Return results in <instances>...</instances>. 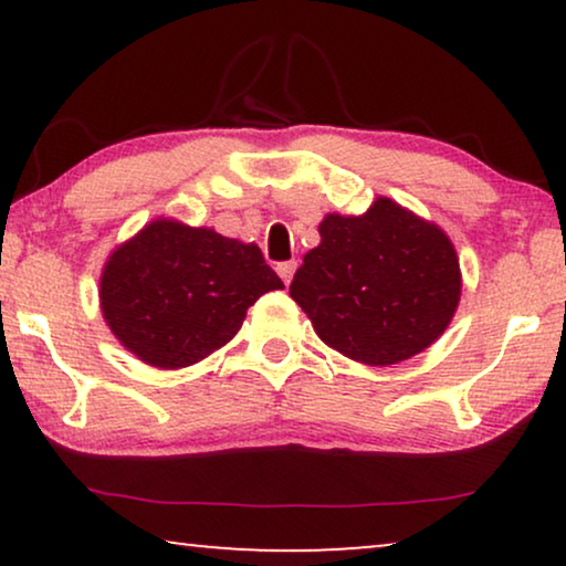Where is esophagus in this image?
<instances>
[{"mask_svg":"<svg viewBox=\"0 0 566 566\" xmlns=\"http://www.w3.org/2000/svg\"><path fill=\"white\" fill-rule=\"evenodd\" d=\"M277 275L283 277V283H291L293 273H296V260H289V262H277Z\"/></svg>","mask_w":566,"mask_h":566,"instance_id":"34e87169","label":"esophagus"}]
</instances>
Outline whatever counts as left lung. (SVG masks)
Returning <instances> with one entry per match:
<instances>
[{
  "label": "left lung",
  "mask_w": 566,
  "mask_h": 566,
  "mask_svg": "<svg viewBox=\"0 0 566 566\" xmlns=\"http://www.w3.org/2000/svg\"><path fill=\"white\" fill-rule=\"evenodd\" d=\"M319 234L291 298L324 343L366 366H394L443 335L461 296L443 231L378 198L363 216L329 213Z\"/></svg>",
  "instance_id": "8db88e82"
}]
</instances>
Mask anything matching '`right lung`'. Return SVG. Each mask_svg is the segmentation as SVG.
Returning a JSON list of instances; mask_svg holds the SVG:
<instances>
[{
  "label": "right lung",
  "mask_w": 566,
  "mask_h": 566,
  "mask_svg": "<svg viewBox=\"0 0 566 566\" xmlns=\"http://www.w3.org/2000/svg\"><path fill=\"white\" fill-rule=\"evenodd\" d=\"M283 289L258 244L154 221L118 247L99 281L113 335L157 368H185L227 345L262 293Z\"/></svg>",
  "instance_id": "1"
}]
</instances>
